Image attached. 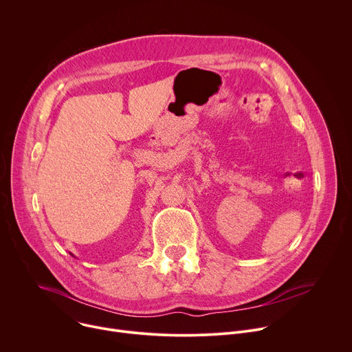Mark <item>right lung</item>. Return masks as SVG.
Returning a JSON list of instances; mask_svg holds the SVG:
<instances>
[{"label":"right lung","mask_w":352,"mask_h":352,"mask_svg":"<svg viewBox=\"0 0 352 352\" xmlns=\"http://www.w3.org/2000/svg\"><path fill=\"white\" fill-rule=\"evenodd\" d=\"M71 255H72V254H71ZM72 256H74V255H72Z\"/></svg>","instance_id":"obj_1"}]
</instances>
